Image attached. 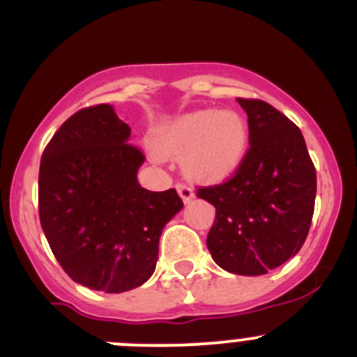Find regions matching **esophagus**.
Returning <instances> with one entry per match:
<instances>
[{"label":"esophagus","mask_w":357,"mask_h":357,"mask_svg":"<svg viewBox=\"0 0 357 357\" xmlns=\"http://www.w3.org/2000/svg\"><path fill=\"white\" fill-rule=\"evenodd\" d=\"M176 190H178V194L179 197L183 199V202H190L195 197L194 188H192L190 185H176Z\"/></svg>","instance_id":"1"}]
</instances>
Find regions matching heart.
Masks as SVG:
<instances>
[{
    "label": "heart",
    "instance_id": "obj_1",
    "mask_svg": "<svg viewBox=\"0 0 357 357\" xmlns=\"http://www.w3.org/2000/svg\"><path fill=\"white\" fill-rule=\"evenodd\" d=\"M160 156H183L186 176L218 181L234 174L248 148V123L236 111L201 109L153 132Z\"/></svg>",
    "mask_w": 357,
    "mask_h": 357
}]
</instances>
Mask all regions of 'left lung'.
Listing matches in <instances>:
<instances>
[{"label": "left lung", "mask_w": 357, "mask_h": 357, "mask_svg": "<svg viewBox=\"0 0 357 357\" xmlns=\"http://www.w3.org/2000/svg\"><path fill=\"white\" fill-rule=\"evenodd\" d=\"M248 116L250 149L234 178L199 188L216 208L211 257L234 275L276 269L301 250L314 216L317 176L303 133L262 100L238 98Z\"/></svg>", "instance_id": "obj_1"}]
</instances>
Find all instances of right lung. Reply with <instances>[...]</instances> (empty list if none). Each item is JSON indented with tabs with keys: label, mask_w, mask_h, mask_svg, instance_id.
Returning <instances> with one entry per match:
<instances>
[{
	"label": "right lung",
	"mask_w": 357,
	"mask_h": 357,
	"mask_svg": "<svg viewBox=\"0 0 357 357\" xmlns=\"http://www.w3.org/2000/svg\"><path fill=\"white\" fill-rule=\"evenodd\" d=\"M130 126L102 103L66 119L40 162V224L66 275L93 291H132L151 278L163 227L183 209L174 188L149 192Z\"/></svg>",
	"instance_id": "obj_1"
}]
</instances>
